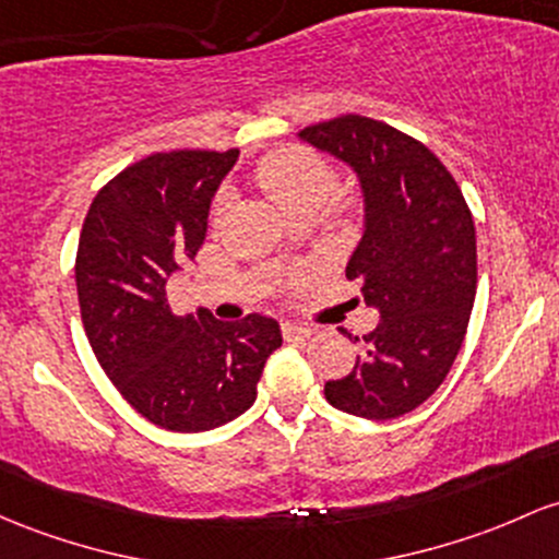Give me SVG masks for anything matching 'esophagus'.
<instances>
[{
  "mask_svg": "<svg viewBox=\"0 0 559 559\" xmlns=\"http://www.w3.org/2000/svg\"><path fill=\"white\" fill-rule=\"evenodd\" d=\"M281 331H284L286 340H308V336L316 334V329L312 326H305V323H294V321L281 323Z\"/></svg>",
  "mask_w": 559,
  "mask_h": 559,
  "instance_id": "esophagus-1",
  "label": "esophagus"
}]
</instances>
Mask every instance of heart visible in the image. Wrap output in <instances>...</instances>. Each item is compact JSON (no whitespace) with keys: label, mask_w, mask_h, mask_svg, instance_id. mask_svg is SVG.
Listing matches in <instances>:
<instances>
[{"label":"heart","mask_w":559,"mask_h":559,"mask_svg":"<svg viewBox=\"0 0 559 559\" xmlns=\"http://www.w3.org/2000/svg\"><path fill=\"white\" fill-rule=\"evenodd\" d=\"M254 175L260 188L286 214L294 210L316 212L336 188V175L326 158L299 145H284L267 153L257 164Z\"/></svg>","instance_id":"obj_1"}]
</instances>
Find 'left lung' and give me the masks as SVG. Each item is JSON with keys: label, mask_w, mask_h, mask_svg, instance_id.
I'll return each mask as SVG.
<instances>
[{"label": "left lung", "mask_w": 559, "mask_h": 559, "mask_svg": "<svg viewBox=\"0 0 559 559\" xmlns=\"http://www.w3.org/2000/svg\"><path fill=\"white\" fill-rule=\"evenodd\" d=\"M299 138L358 175L366 230L345 273L379 310L355 369L323 392L345 414L395 419L443 384L462 349L477 289L472 212L445 164L384 121L345 114Z\"/></svg>", "instance_id": "left-lung-1"}]
</instances>
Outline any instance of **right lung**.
Listing matches in <instances>:
<instances>
[{
	"mask_svg": "<svg viewBox=\"0 0 559 559\" xmlns=\"http://www.w3.org/2000/svg\"><path fill=\"white\" fill-rule=\"evenodd\" d=\"M238 151L151 153L97 190L76 249L82 323L97 364L156 427L206 432L257 401L281 326L175 316L167 281L206 236L212 195Z\"/></svg>",
	"mask_w": 559,
	"mask_h": 559,
	"instance_id": "add662e5",
	"label": "right lung"
}]
</instances>
